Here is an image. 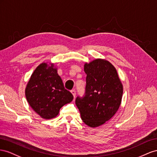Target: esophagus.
<instances>
[{
	"label": "esophagus",
	"mask_w": 157,
	"mask_h": 157,
	"mask_svg": "<svg viewBox=\"0 0 157 157\" xmlns=\"http://www.w3.org/2000/svg\"><path fill=\"white\" fill-rule=\"evenodd\" d=\"M71 93H72V95L74 96V97L75 98V95H76V93H75V91L74 90V89H72V90H71Z\"/></svg>",
	"instance_id": "34e87169"
}]
</instances>
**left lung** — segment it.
Segmentation results:
<instances>
[{"label":"left lung","instance_id":"1","mask_svg":"<svg viewBox=\"0 0 157 157\" xmlns=\"http://www.w3.org/2000/svg\"><path fill=\"white\" fill-rule=\"evenodd\" d=\"M87 74L84 95L75 98L83 122L91 128L109 120L119 109L123 87L109 62L96 59L84 66Z\"/></svg>","mask_w":157,"mask_h":157}]
</instances>
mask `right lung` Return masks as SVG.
<instances>
[{
	"instance_id": "obj_1",
	"label": "right lung",
	"mask_w": 157,
	"mask_h": 157,
	"mask_svg": "<svg viewBox=\"0 0 157 157\" xmlns=\"http://www.w3.org/2000/svg\"><path fill=\"white\" fill-rule=\"evenodd\" d=\"M27 101L35 112L44 119L55 118L61 107L74 97L64 88L63 82L53 65L42 63L31 76L25 89Z\"/></svg>"
}]
</instances>
